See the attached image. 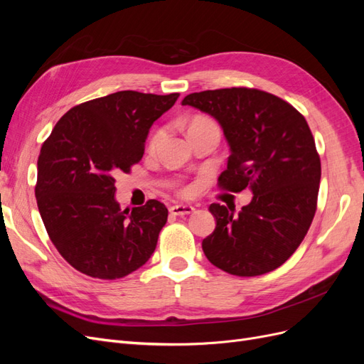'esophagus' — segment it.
Instances as JSON below:
<instances>
[{"label":"esophagus","mask_w":364,"mask_h":364,"mask_svg":"<svg viewBox=\"0 0 364 364\" xmlns=\"http://www.w3.org/2000/svg\"><path fill=\"white\" fill-rule=\"evenodd\" d=\"M194 206L191 205H174L170 208V213L173 215H185V214H191L194 213Z\"/></svg>","instance_id":"1"}]
</instances>
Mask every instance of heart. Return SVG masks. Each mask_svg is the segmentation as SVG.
Here are the masks:
<instances>
[{
	"label": "heart",
	"instance_id": "obj_1",
	"mask_svg": "<svg viewBox=\"0 0 364 364\" xmlns=\"http://www.w3.org/2000/svg\"><path fill=\"white\" fill-rule=\"evenodd\" d=\"M209 119H206V118H196L193 123H191V126H196V124H202V123H208ZM190 126V127H191ZM164 138V130L162 129H159V130H156L155 132V135L151 136V141H150V144H151V147H156L159 142H161V139ZM179 193L182 194V196H190L191 193H193V186H190V185H185V186H182V188L179 190Z\"/></svg>",
	"mask_w": 364,
	"mask_h": 364
}]
</instances>
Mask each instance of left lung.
<instances>
[{
    "label": "left lung",
    "mask_w": 364,
    "mask_h": 364,
    "mask_svg": "<svg viewBox=\"0 0 364 364\" xmlns=\"http://www.w3.org/2000/svg\"><path fill=\"white\" fill-rule=\"evenodd\" d=\"M214 117L230 147L218 186H249L253 197L235 208L213 203L215 229L202 241L209 262L237 277L278 269L299 247L311 226L321 182V158L306 119L282 98L253 87H225L186 95Z\"/></svg>",
    "instance_id": "left-lung-1"
}]
</instances>
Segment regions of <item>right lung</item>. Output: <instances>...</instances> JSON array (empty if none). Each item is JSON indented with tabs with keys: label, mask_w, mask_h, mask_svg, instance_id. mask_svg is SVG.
I'll return each instance as SVG.
<instances>
[{
	"label": "right lung",
	"mask_w": 364,
	"mask_h": 364,
	"mask_svg": "<svg viewBox=\"0 0 364 364\" xmlns=\"http://www.w3.org/2000/svg\"><path fill=\"white\" fill-rule=\"evenodd\" d=\"M178 97L119 91L94 98L70 109L42 144L38 208L53 245L75 270L118 279L155 252L168 209L149 200L121 211L115 176L141 161L151 124Z\"/></svg>",
	"instance_id": "right-lung-1"
}]
</instances>
